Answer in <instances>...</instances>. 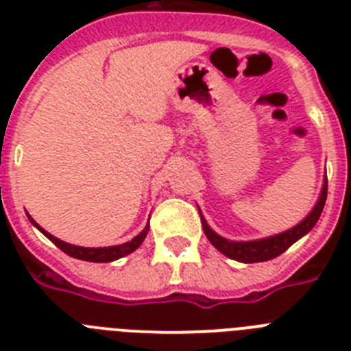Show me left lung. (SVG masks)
<instances>
[{
    "mask_svg": "<svg viewBox=\"0 0 351 351\" xmlns=\"http://www.w3.org/2000/svg\"><path fill=\"white\" fill-rule=\"evenodd\" d=\"M325 200H327V176H325L324 179L320 197L316 200L315 207H313L311 213H309L302 221L297 223V225L291 226V228H288V230L281 232V234L271 235V237L256 239V241H228V239L216 234V232L207 225L202 213H200V218H202L204 234L207 235L210 244H213L218 251H221L225 256L243 263L267 262V260L280 256L281 253H285V251L291 246V244L297 243V241H299L300 237H304L308 232H311V228L316 225L318 218H320L322 210H324Z\"/></svg>",
    "mask_w": 351,
    "mask_h": 351,
    "instance_id": "left-lung-1",
    "label": "left lung"
}]
</instances>
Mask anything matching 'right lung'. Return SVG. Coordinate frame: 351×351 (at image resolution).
<instances>
[{
  "instance_id": "1",
  "label": "right lung",
  "mask_w": 351,
  "mask_h": 351,
  "mask_svg": "<svg viewBox=\"0 0 351 351\" xmlns=\"http://www.w3.org/2000/svg\"><path fill=\"white\" fill-rule=\"evenodd\" d=\"M27 218H29V221L33 223V225H35L36 228H38V230L49 239V241H52L56 246L60 247L61 251H64L66 255L73 256V258L86 260V262L105 263V262H114V260H117V258H123V256L133 253V251L137 250V247L144 243L145 235H147V232H149V221H147V225H145L144 230H142L138 235H135V237H133L132 241H128V243L119 244V246H108V247H82V246H73V244L64 243V241H61V239L54 237L52 234L45 232L42 226L35 221V219L31 218L29 214H27Z\"/></svg>"
}]
</instances>
